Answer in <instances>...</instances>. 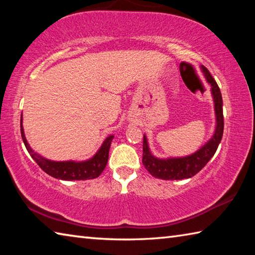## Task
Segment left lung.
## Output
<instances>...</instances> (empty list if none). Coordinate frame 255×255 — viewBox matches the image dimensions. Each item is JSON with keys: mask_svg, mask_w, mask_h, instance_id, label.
I'll list each match as a JSON object with an SVG mask.
<instances>
[{"mask_svg": "<svg viewBox=\"0 0 255 255\" xmlns=\"http://www.w3.org/2000/svg\"><path fill=\"white\" fill-rule=\"evenodd\" d=\"M207 83L210 85V92L214 101L215 110V130L206 143L198 148L195 153L176 157H157L149 148L147 136L144 135L143 141V164L150 174L162 180H183L192 178L196 175L217 150L224 132V117H223V99L217 83L210 75L209 71L205 66H200Z\"/></svg>", "mask_w": 255, "mask_h": 255, "instance_id": "left-lung-1", "label": "left lung"}]
</instances>
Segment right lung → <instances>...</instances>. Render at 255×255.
<instances>
[{
    "label": "right lung",
    "mask_w": 255,
    "mask_h": 255,
    "mask_svg": "<svg viewBox=\"0 0 255 255\" xmlns=\"http://www.w3.org/2000/svg\"><path fill=\"white\" fill-rule=\"evenodd\" d=\"M21 128V136L24 143L25 148L30 154V156L33 158L40 169L46 172L47 174L53 176L58 180L65 181H79V180H91L96 179L100 175L103 170L106 169L108 163V157H109V149L111 146V141L114 139V135H109L103 143L101 144L100 148L97 150V153L85 161H51L42 156L39 153L31 148L29 145L27 138L24 135V129L22 125V116H21L20 122Z\"/></svg>",
    "instance_id": "obj_1"
}]
</instances>
